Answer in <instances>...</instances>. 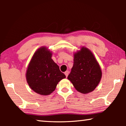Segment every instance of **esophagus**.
I'll use <instances>...</instances> for the list:
<instances>
[{
	"label": "esophagus",
	"mask_w": 126,
	"mask_h": 126,
	"mask_svg": "<svg viewBox=\"0 0 126 126\" xmlns=\"http://www.w3.org/2000/svg\"><path fill=\"white\" fill-rule=\"evenodd\" d=\"M64 74H65V75L66 76V77H67L68 76V74H69V72H68V71H65L64 72Z\"/></svg>",
	"instance_id": "esophagus-1"
}]
</instances>
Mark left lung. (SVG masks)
<instances>
[{"instance_id": "left-lung-1", "label": "left lung", "mask_w": 126, "mask_h": 126, "mask_svg": "<svg viewBox=\"0 0 126 126\" xmlns=\"http://www.w3.org/2000/svg\"><path fill=\"white\" fill-rule=\"evenodd\" d=\"M74 63L68 79L81 93L92 92L102 78L101 67L92 52L84 47L74 54Z\"/></svg>"}]
</instances>
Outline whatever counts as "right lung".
Masks as SVG:
<instances>
[{
  "label": "right lung",
  "instance_id": "right-lung-1",
  "mask_svg": "<svg viewBox=\"0 0 126 126\" xmlns=\"http://www.w3.org/2000/svg\"><path fill=\"white\" fill-rule=\"evenodd\" d=\"M52 53L46 47L38 49L28 66L26 79L33 91L47 95L55 90L57 84L65 78L59 66L52 59Z\"/></svg>",
  "mask_w": 126,
  "mask_h": 126
}]
</instances>
